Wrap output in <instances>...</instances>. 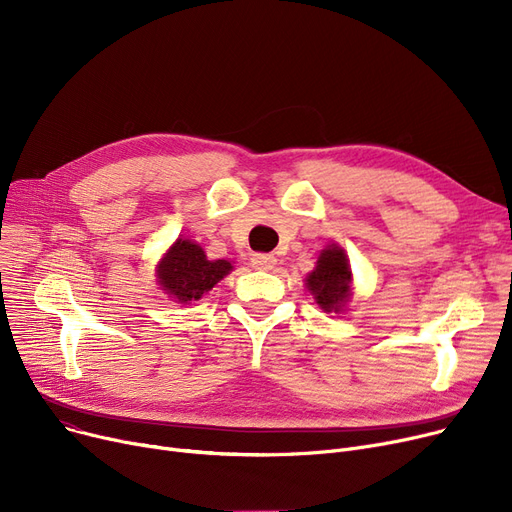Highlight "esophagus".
Wrapping results in <instances>:
<instances>
[{
	"label": "esophagus",
	"mask_w": 512,
	"mask_h": 512,
	"mask_svg": "<svg viewBox=\"0 0 512 512\" xmlns=\"http://www.w3.org/2000/svg\"><path fill=\"white\" fill-rule=\"evenodd\" d=\"M251 263H253L255 270H274L278 259L274 255H270V253H255L251 257Z\"/></svg>",
	"instance_id": "34e87169"
}]
</instances>
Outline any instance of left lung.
I'll return each instance as SVG.
<instances>
[{"label":"left lung","instance_id":"obj_1","mask_svg":"<svg viewBox=\"0 0 512 512\" xmlns=\"http://www.w3.org/2000/svg\"><path fill=\"white\" fill-rule=\"evenodd\" d=\"M351 276V265H348L344 249L330 245L319 253L315 270L305 282L321 309L328 313H340L351 299Z\"/></svg>","mask_w":512,"mask_h":512}]
</instances>
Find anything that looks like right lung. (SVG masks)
Here are the masks:
<instances>
[{
	"label": "right lung",
	"instance_id": "1",
	"mask_svg": "<svg viewBox=\"0 0 512 512\" xmlns=\"http://www.w3.org/2000/svg\"><path fill=\"white\" fill-rule=\"evenodd\" d=\"M230 272V261H209L197 242L178 238L157 265V282L178 303H191L199 301Z\"/></svg>",
	"mask_w": 512,
	"mask_h": 512
}]
</instances>
